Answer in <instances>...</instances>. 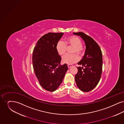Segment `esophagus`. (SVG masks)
Returning a JSON list of instances; mask_svg holds the SVG:
<instances>
[{
    "label": "esophagus",
    "mask_w": 124,
    "mask_h": 124,
    "mask_svg": "<svg viewBox=\"0 0 124 124\" xmlns=\"http://www.w3.org/2000/svg\"><path fill=\"white\" fill-rule=\"evenodd\" d=\"M73 65H68V67L69 68H71V67H72Z\"/></svg>",
    "instance_id": "obj_1"
}]
</instances>
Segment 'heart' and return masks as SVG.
<instances>
[{
	"mask_svg": "<svg viewBox=\"0 0 124 124\" xmlns=\"http://www.w3.org/2000/svg\"><path fill=\"white\" fill-rule=\"evenodd\" d=\"M81 39L75 36H71L68 37L64 42L59 41L56 45V50L59 55L63 56L65 54L67 47L72 46L71 49L72 54H66L62 58V62L64 64L71 65L78 61L79 57H82L84 50Z\"/></svg>",
	"mask_w": 124,
	"mask_h": 124,
	"instance_id": "heart-1",
	"label": "heart"
}]
</instances>
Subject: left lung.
<instances>
[{
    "instance_id": "1",
    "label": "left lung",
    "mask_w": 124,
    "mask_h": 124,
    "mask_svg": "<svg viewBox=\"0 0 124 124\" xmlns=\"http://www.w3.org/2000/svg\"><path fill=\"white\" fill-rule=\"evenodd\" d=\"M80 36L85 42V51L82 59L78 63L75 76L77 86L84 92L93 90L100 80L102 70V54L98 44L90 37L82 32H73Z\"/></svg>"
}]
</instances>
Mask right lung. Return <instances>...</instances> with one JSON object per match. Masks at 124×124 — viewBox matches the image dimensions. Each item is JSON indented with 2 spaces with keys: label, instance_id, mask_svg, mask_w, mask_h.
<instances>
[{
  "label": "right lung",
  "instance_id": "add662e5",
  "mask_svg": "<svg viewBox=\"0 0 124 124\" xmlns=\"http://www.w3.org/2000/svg\"><path fill=\"white\" fill-rule=\"evenodd\" d=\"M64 34L48 33L38 40L32 54V64L36 76L42 87L49 92L56 91L68 70L66 64L60 65L61 58L56 45Z\"/></svg>",
  "mask_w": 124,
  "mask_h": 124
}]
</instances>
